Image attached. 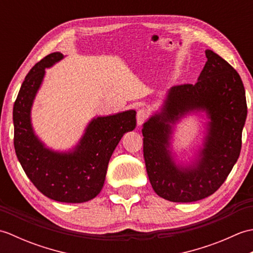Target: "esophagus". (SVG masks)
I'll list each match as a JSON object with an SVG mask.
<instances>
[{
    "mask_svg": "<svg viewBox=\"0 0 253 253\" xmlns=\"http://www.w3.org/2000/svg\"><path fill=\"white\" fill-rule=\"evenodd\" d=\"M148 115H149V113L146 109L138 110V112H137V124L138 125H141V124L146 122L148 118Z\"/></svg>",
    "mask_w": 253,
    "mask_h": 253,
    "instance_id": "obj_1",
    "label": "esophagus"
}]
</instances>
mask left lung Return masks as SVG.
<instances>
[{
  "mask_svg": "<svg viewBox=\"0 0 253 253\" xmlns=\"http://www.w3.org/2000/svg\"><path fill=\"white\" fill-rule=\"evenodd\" d=\"M198 82L174 85L162 112L143 124V157L153 190L171 202H193L213 195L227 178L241 150L247 118L244 84L236 69L211 50ZM206 110L208 135L199 159L177 167L168 150L173 123L188 112Z\"/></svg>",
  "mask_w": 253,
  "mask_h": 253,
  "instance_id": "8db88e82",
  "label": "left lung"
}]
</instances>
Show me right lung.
<instances>
[{"label": "right lung", "mask_w": 253, "mask_h": 253, "mask_svg": "<svg viewBox=\"0 0 253 253\" xmlns=\"http://www.w3.org/2000/svg\"><path fill=\"white\" fill-rule=\"evenodd\" d=\"M51 53L30 69L14 103V147L26 175L40 192L58 202L82 203L100 193L107 165L124 133L136 127V111L96 117L71 152H54L35 135L30 122L32 102L43 80L45 68L61 61Z\"/></svg>", "instance_id": "add662e5"}]
</instances>
